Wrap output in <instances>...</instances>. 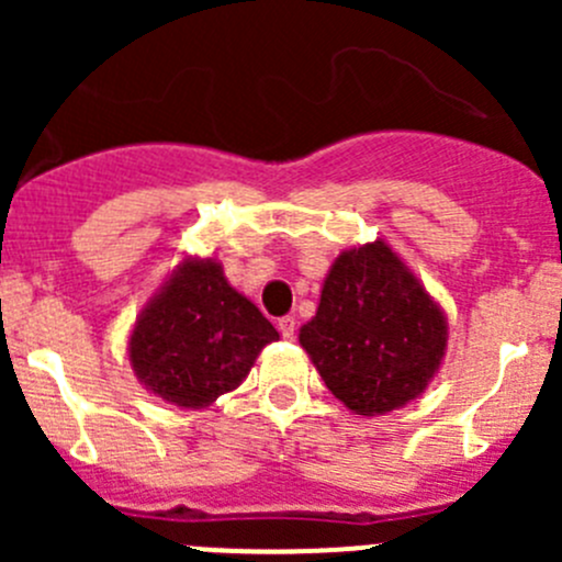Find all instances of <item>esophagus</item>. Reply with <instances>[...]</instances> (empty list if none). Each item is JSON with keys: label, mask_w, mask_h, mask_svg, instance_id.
Returning a JSON list of instances; mask_svg holds the SVG:
<instances>
[{"label": "esophagus", "mask_w": 562, "mask_h": 562, "mask_svg": "<svg viewBox=\"0 0 562 562\" xmlns=\"http://www.w3.org/2000/svg\"><path fill=\"white\" fill-rule=\"evenodd\" d=\"M277 328H280V334H282V337H285V339L296 337V321H293L291 315L280 317V321H277Z\"/></svg>", "instance_id": "obj_1"}]
</instances>
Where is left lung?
Returning a JSON list of instances; mask_svg holds the SVG:
<instances>
[{
    "label": "left lung",
    "mask_w": 562,
    "mask_h": 562,
    "mask_svg": "<svg viewBox=\"0 0 562 562\" xmlns=\"http://www.w3.org/2000/svg\"><path fill=\"white\" fill-rule=\"evenodd\" d=\"M299 342L328 391L361 416L405 405L432 381L446 317L383 241L337 258Z\"/></svg>",
    "instance_id": "1"
}]
</instances>
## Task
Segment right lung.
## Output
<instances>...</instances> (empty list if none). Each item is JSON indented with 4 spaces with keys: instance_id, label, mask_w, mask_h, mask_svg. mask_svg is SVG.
I'll use <instances>...</instances> for the list:
<instances>
[{
    "instance_id": "add662e5",
    "label": "right lung",
    "mask_w": 562,
    "mask_h": 562,
    "mask_svg": "<svg viewBox=\"0 0 562 562\" xmlns=\"http://www.w3.org/2000/svg\"><path fill=\"white\" fill-rule=\"evenodd\" d=\"M277 337L214 260H184L135 323L130 361L157 396L179 407H206L239 386L260 348Z\"/></svg>"
}]
</instances>
